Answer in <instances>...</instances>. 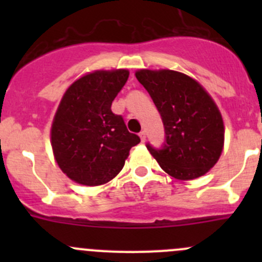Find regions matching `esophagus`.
Masks as SVG:
<instances>
[{
    "mask_svg": "<svg viewBox=\"0 0 262 262\" xmlns=\"http://www.w3.org/2000/svg\"><path fill=\"white\" fill-rule=\"evenodd\" d=\"M139 137H141V141L142 142H146V132L142 130L141 133H139Z\"/></svg>",
    "mask_w": 262,
    "mask_h": 262,
    "instance_id": "1",
    "label": "esophagus"
}]
</instances>
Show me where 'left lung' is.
Instances as JSON below:
<instances>
[{
	"instance_id": "1",
	"label": "left lung",
	"mask_w": 262,
	"mask_h": 262,
	"mask_svg": "<svg viewBox=\"0 0 262 262\" xmlns=\"http://www.w3.org/2000/svg\"><path fill=\"white\" fill-rule=\"evenodd\" d=\"M137 80L152 97L166 132L163 149L147 144L166 173L194 180L218 162L224 147V123L209 92L196 80L172 70H138Z\"/></svg>"
}]
</instances>
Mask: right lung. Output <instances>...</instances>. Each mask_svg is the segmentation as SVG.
Returning a JSON list of instances; mask_svg holds the SVG:
<instances>
[{
    "mask_svg": "<svg viewBox=\"0 0 262 262\" xmlns=\"http://www.w3.org/2000/svg\"><path fill=\"white\" fill-rule=\"evenodd\" d=\"M129 71L97 70L77 78L63 94L50 128L53 156L67 178L99 186L123 168L132 147L141 142L129 133L112 104Z\"/></svg>",
    "mask_w": 262,
    "mask_h": 262,
    "instance_id": "add662e5",
    "label": "right lung"
}]
</instances>
